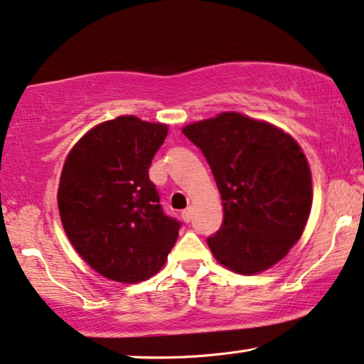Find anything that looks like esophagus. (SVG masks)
<instances>
[{"label":"esophagus","mask_w":364,"mask_h":364,"mask_svg":"<svg viewBox=\"0 0 364 364\" xmlns=\"http://www.w3.org/2000/svg\"><path fill=\"white\" fill-rule=\"evenodd\" d=\"M181 218H183V221H185V223H190L191 218H193V208L188 206L186 210H183L181 211Z\"/></svg>","instance_id":"1"}]
</instances>
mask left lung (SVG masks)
Returning <instances> with one entry per match:
<instances>
[{
	"instance_id": "1",
	"label": "left lung",
	"mask_w": 364,
	"mask_h": 364,
	"mask_svg": "<svg viewBox=\"0 0 364 364\" xmlns=\"http://www.w3.org/2000/svg\"><path fill=\"white\" fill-rule=\"evenodd\" d=\"M183 134L205 154L221 193L225 220L208 238L215 258L240 274L284 258L311 210V173L299 144L240 113L188 124Z\"/></svg>"
}]
</instances>
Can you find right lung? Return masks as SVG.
Masks as SVG:
<instances>
[{
  "label": "right lung",
  "instance_id": "add662e5",
  "mask_svg": "<svg viewBox=\"0 0 364 364\" xmlns=\"http://www.w3.org/2000/svg\"><path fill=\"white\" fill-rule=\"evenodd\" d=\"M168 126L119 116L95 126L63 166L58 206L71 245L91 268L138 283L163 268L181 228L159 203L151 159Z\"/></svg>",
  "mask_w": 364,
  "mask_h": 364
}]
</instances>
